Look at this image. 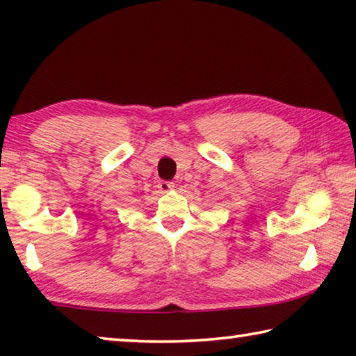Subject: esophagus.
Wrapping results in <instances>:
<instances>
[{
	"label": "esophagus",
	"mask_w": 356,
	"mask_h": 356,
	"mask_svg": "<svg viewBox=\"0 0 356 356\" xmlns=\"http://www.w3.org/2000/svg\"><path fill=\"white\" fill-rule=\"evenodd\" d=\"M172 188H174V184L172 182H166V180H161V182L159 184V190L161 193H166V191H170Z\"/></svg>",
	"instance_id": "esophagus-1"
}]
</instances>
